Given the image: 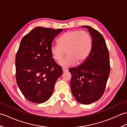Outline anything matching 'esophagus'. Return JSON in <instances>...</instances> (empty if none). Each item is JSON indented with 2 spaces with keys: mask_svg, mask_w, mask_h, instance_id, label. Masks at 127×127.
I'll return each instance as SVG.
<instances>
[{
  "mask_svg": "<svg viewBox=\"0 0 127 127\" xmlns=\"http://www.w3.org/2000/svg\"><path fill=\"white\" fill-rule=\"evenodd\" d=\"M62 70H63V72H65L68 71V69H65V68H63V69H62Z\"/></svg>",
  "mask_w": 127,
  "mask_h": 127,
  "instance_id": "obj_1",
  "label": "esophagus"
}]
</instances>
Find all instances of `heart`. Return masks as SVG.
<instances>
[{
  "label": "heart",
  "mask_w": 127,
  "mask_h": 127,
  "mask_svg": "<svg viewBox=\"0 0 127 127\" xmlns=\"http://www.w3.org/2000/svg\"><path fill=\"white\" fill-rule=\"evenodd\" d=\"M58 44L51 47L53 59L59 61L65 54V58L59 62L63 67H69L77 63L84 62L88 57L92 47V39L87 32L78 30L68 31L58 39Z\"/></svg>",
  "instance_id": "1"
}]
</instances>
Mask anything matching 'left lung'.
Here are the masks:
<instances>
[{
    "label": "left lung",
    "instance_id": "8db88e82",
    "mask_svg": "<svg viewBox=\"0 0 127 127\" xmlns=\"http://www.w3.org/2000/svg\"><path fill=\"white\" fill-rule=\"evenodd\" d=\"M88 29L91 35L92 47L90 55L82 65L71 68V90L79 102L90 104L101 98L106 88L109 79L110 64L109 53L104 37L91 27Z\"/></svg>",
    "mask_w": 127,
    "mask_h": 127
}]
</instances>
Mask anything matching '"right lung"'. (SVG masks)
<instances>
[{
  "instance_id": "add662e5",
  "label": "right lung",
  "mask_w": 127,
  "mask_h": 127,
  "mask_svg": "<svg viewBox=\"0 0 127 127\" xmlns=\"http://www.w3.org/2000/svg\"><path fill=\"white\" fill-rule=\"evenodd\" d=\"M62 30L38 27L21 41L15 59L16 82L24 96L34 103H42L50 98L63 74L51 53L53 40Z\"/></svg>"
}]
</instances>
